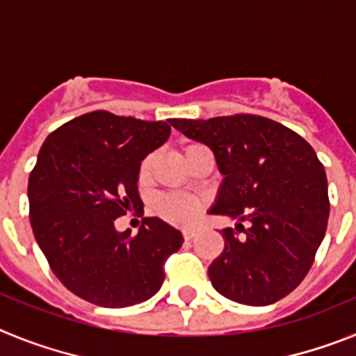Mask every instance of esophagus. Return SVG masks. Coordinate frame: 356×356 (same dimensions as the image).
<instances>
[{
  "label": "esophagus",
  "instance_id": "34e87169",
  "mask_svg": "<svg viewBox=\"0 0 356 356\" xmlns=\"http://www.w3.org/2000/svg\"><path fill=\"white\" fill-rule=\"evenodd\" d=\"M184 237L187 238V241L194 238V237H196V229H194V228H185L184 229Z\"/></svg>",
  "mask_w": 356,
  "mask_h": 356
}]
</instances>
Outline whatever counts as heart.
<instances>
[{
  "label": "heart",
  "instance_id": "b5f03b06",
  "mask_svg": "<svg viewBox=\"0 0 356 356\" xmlns=\"http://www.w3.org/2000/svg\"><path fill=\"white\" fill-rule=\"evenodd\" d=\"M193 146L185 147V151L191 149ZM151 162L153 159H146L140 165V176H146L147 171L151 168ZM200 201L194 200L191 196H185V194H169V196H162L156 201V210H159L160 216L168 221L176 222V225H187L197 216L200 212Z\"/></svg>",
  "mask_w": 356,
  "mask_h": 356
}]
</instances>
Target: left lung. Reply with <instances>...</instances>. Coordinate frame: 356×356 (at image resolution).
<instances>
[{
  "instance_id": "8db88e82",
  "label": "left lung",
  "mask_w": 356,
  "mask_h": 356,
  "mask_svg": "<svg viewBox=\"0 0 356 356\" xmlns=\"http://www.w3.org/2000/svg\"><path fill=\"white\" fill-rule=\"evenodd\" d=\"M212 149L222 181L209 213L250 226L221 232L210 264L213 289L235 303L266 307L294 291L312 266L330 216L328 181L316 151L280 122L251 114L169 119Z\"/></svg>"
}]
</instances>
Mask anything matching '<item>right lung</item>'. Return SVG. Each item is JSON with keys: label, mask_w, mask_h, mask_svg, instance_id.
Returning a JSON list of instances; mask_svg holds the SVG:
<instances>
[{"label": "right lung", "mask_w": 356, "mask_h": 356, "mask_svg": "<svg viewBox=\"0 0 356 356\" xmlns=\"http://www.w3.org/2000/svg\"><path fill=\"white\" fill-rule=\"evenodd\" d=\"M169 135L168 122L96 110L44 140L28 180L30 225L56 278L81 300L131 307L162 287L163 264L184 244L180 229L144 217L131 237L114 221L143 210L140 162Z\"/></svg>", "instance_id": "add662e5"}]
</instances>
